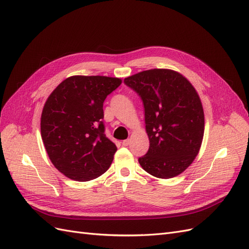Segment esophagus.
<instances>
[{"label": "esophagus", "mask_w": 249, "mask_h": 249, "mask_svg": "<svg viewBox=\"0 0 249 249\" xmlns=\"http://www.w3.org/2000/svg\"><path fill=\"white\" fill-rule=\"evenodd\" d=\"M130 142H131L130 139H125V140L123 141V145H124V146H127V145L130 144Z\"/></svg>", "instance_id": "obj_1"}]
</instances>
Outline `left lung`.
Listing matches in <instances>:
<instances>
[{"instance_id":"8db88e82","label":"left lung","mask_w":249,"mask_h":249,"mask_svg":"<svg viewBox=\"0 0 249 249\" xmlns=\"http://www.w3.org/2000/svg\"><path fill=\"white\" fill-rule=\"evenodd\" d=\"M144 105L149 148L141 167L171 178L190 166L199 153L205 114L196 90L183 74L167 69L143 71L124 79Z\"/></svg>"}]
</instances>
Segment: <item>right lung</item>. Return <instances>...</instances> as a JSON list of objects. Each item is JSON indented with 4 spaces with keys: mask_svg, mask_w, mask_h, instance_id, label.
Masks as SVG:
<instances>
[{
    "mask_svg": "<svg viewBox=\"0 0 249 249\" xmlns=\"http://www.w3.org/2000/svg\"><path fill=\"white\" fill-rule=\"evenodd\" d=\"M122 79L72 76L44 104L40 131L53 165L65 177L87 182L106 172L117 150L105 135L103 104Z\"/></svg>",
    "mask_w": 249,
    "mask_h": 249,
    "instance_id": "1",
    "label": "right lung"
}]
</instances>
